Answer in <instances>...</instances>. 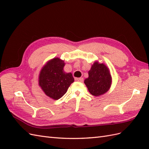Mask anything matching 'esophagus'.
Returning <instances> with one entry per match:
<instances>
[{
  "mask_svg": "<svg viewBox=\"0 0 149 149\" xmlns=\"http://www.w3.org/2000/svg\"><path fill=\"white\" fill-rule=\"evenodd\" d=\"M75 80L79 81V82H83L84 79H83V77H79V78H76V79H75Z\"/></svg>",
  "mask_w": 149,
  "mask_h": 149,
  "instance_id": "34e87169",
  "label": "esophagus"
}]
</instances>
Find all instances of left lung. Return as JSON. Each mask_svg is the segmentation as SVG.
Listing matches in <instances>:
<instances>
[{
  "label": "left lung",
  "instance_id": "obj_1",
  "mask_svg": "<svg viewBox=\"0 0 149 149\" xmlns=\"http://www.w3.org/2000/svg\"><path fill=\"white\" fill-rule=\"evenodd\" d=\"M89 92L99 97L109 90L112 77L108 67L103 63L95 61L88 71V77L84 81Z\"/></svg>",
  "mask_w": 149,
  "mask_h": 149
}]
</instances>
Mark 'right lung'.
Listing matches in <instances>:
<instances>
[{"mask_svg": "<svg viewBox=\"0 0 149 149\" xmlns=\"http://www.w3.org/2000/svg\"><path fill=\"white\" fill-rule=\"evenodd\" d=\"M65 65L63 60L54 58L47 61L40 72L39 86L47 96L54 100L64 95L74 81L72 73L64 71Z\"/></svg>", "mask_w": 149, "mask_h": 149, "instance_id": "add662e5", "label": "right lung"}]
</instances>
